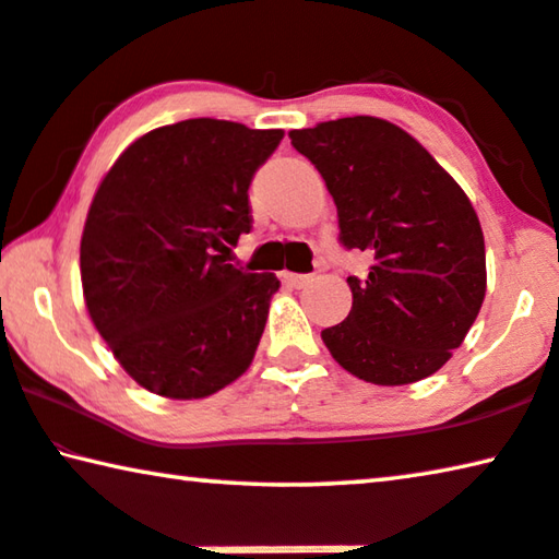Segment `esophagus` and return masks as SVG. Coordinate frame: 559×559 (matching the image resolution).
<instances>
[{"label": "esophagus", "mask_w": 559, "mask_h": 559, "mask_svg": "<svg viewBox=\"0 0 559 559\" xmlns=\"http://www.w3.org/2000/svg\"><path fill=\"white\" fill-rule=\"evenodd\" d=\"M282 280H285L289 287L302 289V287H307V285H309V282H312V274H295V272H285V274H282Z\"/></svg>", "instance_id": "obj_1"}]
</instances>
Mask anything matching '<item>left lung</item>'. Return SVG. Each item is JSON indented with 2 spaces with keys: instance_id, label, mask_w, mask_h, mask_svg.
<instances>
[{
  "instance_id": "obj_1",
  "label": "left lung",
  "mask_w": 559,
  "mask_h": 559,
  "mask_svg": "<svg viewBox=\"0 0 559 559\" xmlns=\"http://www.w3.org/2000/svg\"><path fill=\"white\" fill-rule=\"evenodd\" d=\"M337 204L340 242L369 250L347 277L352 309L322 330L359 380L409 384L435 374L477 320L487 289L483 227L462 187L415 136L377 117H342L289 132Z\"/></svg>"
}]
</instances>
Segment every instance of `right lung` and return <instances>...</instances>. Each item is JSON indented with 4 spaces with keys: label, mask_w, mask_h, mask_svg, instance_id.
Returning <instances> with one entry per match:
<instances>
[{
    "label": "right lung",
    "mask_w": 559,
    "mask_h": 559,
    "mask_svg": "<svg viewBox=\"0 0 559 559\" xmlns=\"http://www.w3.org/2000/svg\"><path fill=\"white\" fill-rule=\"evenodd\" d=\"M282 136L185 119L132 142L102 179L80 245L84 302L144 390L210 397L252 365L280 280L214 252L252 229L247 190Z\"/></svg>",
    "instance_id": "1"
}]
</instances>
